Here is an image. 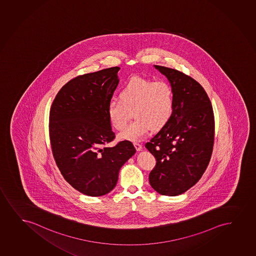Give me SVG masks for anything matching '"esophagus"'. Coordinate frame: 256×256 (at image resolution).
Here are the masks:
<instances>
[{"instance_id": "1", "label": "esophagus", "mask_w": 256, "mask_h": 256, "mask_svg": "<svg viewBox=\"0 0 256 256\" xmlns=\"http://www.w3.org/2000/svg\"><path fill=\"white\" fill-rule=\"evenodd\" d=\"M134 146L137 151H140V150H142V144H140V143L138 142H134Z\"/></svg>"}]
</instances>
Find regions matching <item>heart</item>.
Returning <instances> with one entry per match:
<instances>
[{
    "instance_id": "1",
    "label": "heart",
    "mask_w": 256,
    "mask_h": 256,
    "mask_svg": "<svg viewBox=\"0 0 256 256\" xmlns=\"http://www.w3.org/2000/svg\"><path fill=\"white\" fill-rule=\"evenodd\" d=\"M120 98H113L108 104L111 125L122 130L131 112L134 118L119 134L120 139L140 140L150 130L157 131L166 126L173 114L174 92L171 84L165 80L133 77L120 90Z\"/></svg>"
}]
</instances>
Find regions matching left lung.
<instances>
[{"instance_id":"1","label":"left lung","mask_w":256,"mask_h":256,"mask_svg":"<svg viewBox=\"0 0 256 256\" xmlns=\"http://www.w3.org/2000/svg\"><path fill=\"white\" fill-rule=\"evenodd\" d=\"M174 92L166 126L145 144L156 160L150 182L162 196L182 194L199 182L208 166L214 140V116L206 91L192 77L154 65Z\"/></svg>"}]
</instances>
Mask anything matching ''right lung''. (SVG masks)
Segmentation results:
<instances>
[{
	"instance_id": "right-lung-1",
	"label": "right lung",
	"mask_w": 256,
	"mask_h": 256,
	"mask_svg": "<svg viewBox=\"0 0 256 256\" xmlns=\"http://www.w3.org/2000/svg\"><path fill=\"white\" fill-rule=\"evenodd\" d=\"M119 70L78 76L60 88L50 108L54 159L64 179L86 196H104L113 190L120 168L136 151L130 140L106 146L116 138L108 104L119 83Z\"/></svg>"
}]
</instances>
